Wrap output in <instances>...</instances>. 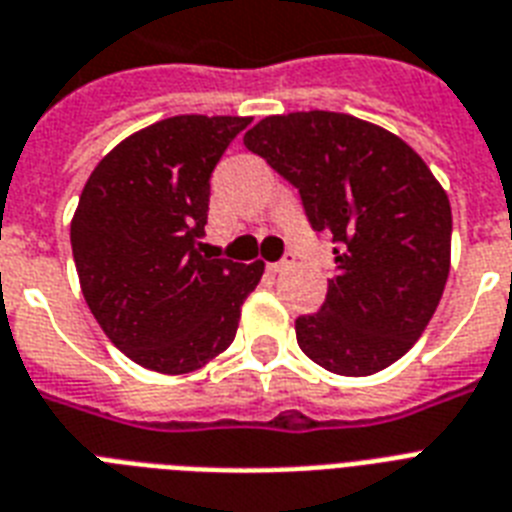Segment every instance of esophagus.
Returning <instances> with one entry per match:
<instances>
[{"mask_svg":"<svg viewBox=\"0 0 512 512\" xmlns=\"http://www.w3.org/2000/svg\"><path fill=\"white\" fill-rule=\"evenodd\" d=\"M292 265H295V255H287V257H284V260H279V263L268 265V271H271V273H284V271H289Z\"/></svg>","mask_w":512,"mask_h":512,"instance_id":"esophagus-1","label":"esophagus"}]
</instances>
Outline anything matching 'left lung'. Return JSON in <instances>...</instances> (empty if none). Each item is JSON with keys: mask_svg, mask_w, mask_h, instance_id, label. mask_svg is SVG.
<instances>
[{"mask_svg": "<svg viewBox=\"0 0 512 512\" xmlns=\"http://www.w3.org/2000/svg\"><path fill=\"white\" fill-rule=\"evenodd\" d=\"M244 146L295 185L313 231L335 241L327 300L295 321L297 345L345 377L398 361L449 279L452 207L428 164L393 132L335 111L265 116Z\"/></svg>", "mask_w": 512, "mask_h": 512, "instance_id": "left-lung-1", "label": "left lung"}]
</instances>
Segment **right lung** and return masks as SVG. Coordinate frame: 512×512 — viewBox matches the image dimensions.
Wrapping results in <instances>:
<instances>
[{"instance_id":"obj_1","label":"right lung","mask_w":512,"mask_h":512,"mask_svg":"<svg viewBox=\"0 0 512 512\" xmlns=\"http://www.w3.org/2000/svg\"><path fill=\"white\" fill-rule=\"evenodd\" d=\"M249 116L183 114L124 138L92 170L71 220L82 295L135 364L188 374L236 337L265 265L209 260V177Z\"/></svg>"}]
</instances>
